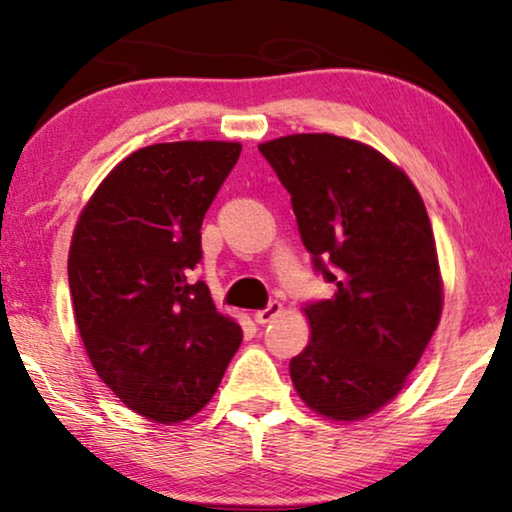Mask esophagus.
Listing matches in <instances>:
<instances>
[{
  "instance_id": "1",
  "label": "esophagus",
  "mask_w": 512,
  "mask_h": 512,
  "mask_svg": "<svg viewBox=\"0 0 512 512\" xmlns=\"http://www.w3.org/2000/svg\"><path fill=\"white\" fill-rule=\"evenodd\" d=\"M279 312H282V303H279V300H270V303L265 305L263 310H258L254 314V321H256V324H270V321L275 319Z\"/></svg>"
}]
</instances>
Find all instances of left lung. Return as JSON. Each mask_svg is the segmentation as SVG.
<instances>
[{
    "mask_svg": "<svg viewBox=\"0 0 512 512\" xmlns=\"http://www.w3.org/2000/svg\"><path fill=\"white\" fill-rule=\"evenodd\" d=\"M291 195L314 270L335 284L305 305L312 340L289 363L314 412L352 422L387 405L422 359L443 310L429 214L382 153L335 135L258 146Z\"/></svg>",
    "mask_w": 512,
    "mask_h": 512,
    "instance_id": "left-lung-1",
    "label": "left lung"
}]
</instances>
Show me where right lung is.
<instances>
[{
  "instance_id": "1",
  "label": "right lung",
  "mask_w": 512,
  "mask_h": 512,
  "mask_svg": "<svg viewBox=\"0 0 512 512\" xmlns=\"http://www.w3.org/2000/svg\"><path fill=\"white\" fill-rule=\"evenodd\" d=\"M240 151L144 146L109 172L76 223L67 272L83 347L100 380L153 422L205 408L242 342L191 275L202 219Z\"/></svg>"
}]
</instances>
